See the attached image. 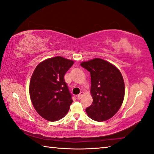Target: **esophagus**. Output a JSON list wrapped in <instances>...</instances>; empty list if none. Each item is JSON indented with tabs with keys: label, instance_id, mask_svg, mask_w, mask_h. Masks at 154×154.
<instances>
[{
	"label": "esophagus",
	"instance_id": "esophagus-1",
	"mask_svg": "<svg viewBox=\"0 0 154 154\" xmlns=\"http://www.w3.org/2000/svg\"><path fill=\"white\" fill-rule=\"evenodd\" d=\"M83 94H84V92H83V91H81V92H80V93L79 94V95L77 96V98L79 99V100H80V99L82 97V96H83Z\"/></svg>",
	"mask_w": 154,
	"mask_h": 154
}]
</instances>
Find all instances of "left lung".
<instances>
[{
    "label": "left lung",
    "instance_id": "1",
    "mask_svg": "<svg viewBox=\"0 0 154 154\" xmlns=\"http://www.w3.org/2000/svg\"><path fill=\"white\" fill-rule=\"evenodd\" d=\"M80 65L90 72L91 105L86 108L89 118L105 121L112 118L121 107L125 97V82L120 70L101 58L82 62Z\"/></svg>",
    "mask_w": 154,
    "mask_h": 154
}]
</instances>
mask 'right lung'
Returning a JSON list of instances; mask_svg holds the SVG:
<instances>
[{
    "mask_svg": "<svg viewBox=\"0 0 154 154\" xmlns=\"http://www.w3.org/2000/svg\"><path fill=\"white\" fill-rule=\"evenodd\" d=\"M74 61L61 56L48 58L37 65L29 82V95L38 113L48 121L60 120L69 112L72 95L64 75Z\"/></svg>",
    "mask_w": 154,
    "mask_h": 154,
    "instance_id": "add662e5",
    "label": "right lung"
}]
</instances>
